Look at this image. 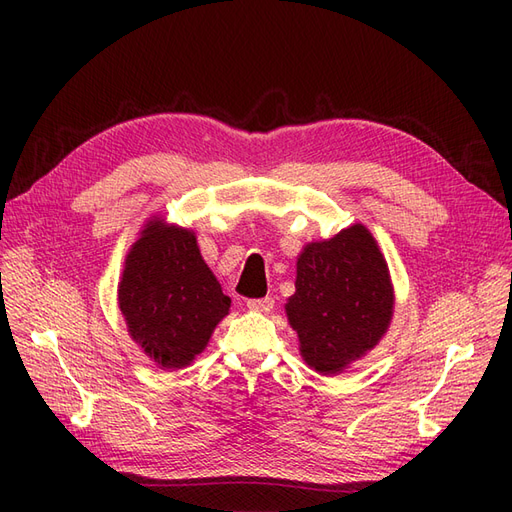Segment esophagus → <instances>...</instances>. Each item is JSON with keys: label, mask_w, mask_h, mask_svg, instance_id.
I'll return each instance as SVG.
<instances>
[{"label": "esophagus", "mask_w": 512, "mask_h": 512, "mask_svg": "<svg viewBox=\"0 0 512 512\" xmlns=\"http://www.w3.org/2000/svg\"><path fill=\"white\" fill-rule=\"evenodd\" d=\"M273 299L271 297H265V299H250L247 301V307L252 309V312H260V314H267L273 309Z\"/></svg>", "instance_id": "obj_1"}]
</instances>
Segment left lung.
I'll return each mask as SVG.
<instances>
[{
    "label": "left lung",
    "instance_id": "obj_1",
    "mask_svg": "<svg viewBox=\"0 0 512 512\" xmlns=\"http://www.w3.org/2000/svg\"><path fill=\"white\" fill-rule=\"evenodd\" d=\"M286 303L303 361L322 376L344 371L386 333L393 284L376 239L354 224L333 239L307 243Z\"/></svg>",
    "mask_w": 512,
    "mask_h": 512
}]
</instances>
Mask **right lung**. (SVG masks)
Wrapping results in <instances>:
<instances>
[{"instance_id": "right-lung-1", "label": "right lung", "mask_w": 512, "mask_h": 512, "mask_svg": "<svg viewBox=\"0 0 512 512\" xmlns=\"http://www.w3.org/2000/svg\"><path fill=\"white\" fill-rule=\"evenodd\" d=\"M119 309L151 361L181 369L207 348L230 299L200 256L194 232L151 220L126 256Z\"/></svg>"}]
</instances>
